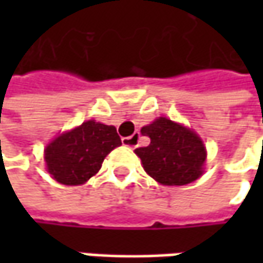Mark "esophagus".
Wrapping results in <instances>:
<instances>
[{
  "instance_id": "obj_1",
  "label": "esophagus",
  "mask_w": 263,
  "mask_h": 263,
  "mask_svg": "<svg viewBox=\"0 0 263 263\" xmlns=\"http://www.w3.org/2000/svg\"><path fill=\"white\" fill-rule=\"evenodd\" d=\"M123 145L127 147H132V149L137 147V145H139V133H133L132 136L123 137Z\"/></svg>"
}]
</instances>
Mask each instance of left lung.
<instances>
[{"label": "left lung", "instance_id": "8db88e82", "mask_svg": "<svg viewBox=\"0 0 263 263\" xmlns=\"http://www.w3.org/2000/svg\"><path fill=\"white\" fill-rule=\"evenodd\" d=\"M140 132L151 143L135 152L145 171L159 184L184 186L202 176L206 149L193 130L159 117Z\"/></svg>", "mask_w": 263, "mask_h": 263}]
</instances>
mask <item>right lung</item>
<instances>
[{
  "label": "right lung",
  "instance_id": "obj_1",
  "mask_svg": "<svg viewBox=\"0 0 263 263\" xmlns=\"http://www.w3.org/2000/svg\"><path fill=\"white\" fill-rule=\"evenodd\" d=\"M120 145L121 139L116 127L89 120L55 137L45 147L46 170L61 184H83L101 170L106 155Z\"/></svg>",
  "mask_w": 263,
  "mask_h": 263
}]
</instances>
